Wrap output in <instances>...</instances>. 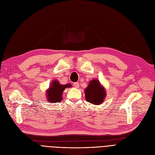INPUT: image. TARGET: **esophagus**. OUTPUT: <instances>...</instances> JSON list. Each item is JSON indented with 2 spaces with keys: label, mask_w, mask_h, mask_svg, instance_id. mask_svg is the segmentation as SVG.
<instances>
[{
  "label": "esophagus",
  "mask_w": 155,
  "mask_h": 155,
  "mask_svg": "<svg viewBox=\"0 0 155 155\" xmlns=\"http://www.w3.org/2000/svg\"><path fill=\"white\" fill-rule=\"evenodd\" d=\"M79 84L78 83H74V87L75 88H79Z\"/></svg>",
  "instance_id": "1"
}]
</instances>
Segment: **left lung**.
<instances>
[{
  "mask_svg": "<svg viewBox=\"0 0 155 155\" xmlns=\"http://www.w3.org/2000/svg\"><path fill=\"white\" fill-rule=\"evenodd\" d=\"M84 93L87 101L95 105L102 103L106 95L104 88L101 86L98 79L90 81L88 86L84 90Z\"/></svg>",
  "mask_w": 155,
  "mask_h": 155,
  "instance_id": "left-lung-1",
  "label": "left lung"
}]
</instances>
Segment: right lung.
Wrapping results in <instances>:
<instances>
[{
	"mask_svg": "<svg viewBox=\"0 0 155 155\" xmlns=\"http://www.w3.org/2000/svg\"><path fill=\"white\" fill-rule=\"evenodd\" d=\"M72 87L71 84H61L60 82L54 80L52 81L49 89L47 90V99L48 102L58 103L62 100V94L66 88Z\"/></svg>",
	"mask_w": 155,
	"mask_h": 155,
	"instance_id": "1",
	"label": "right lung"
}]
</instances>
